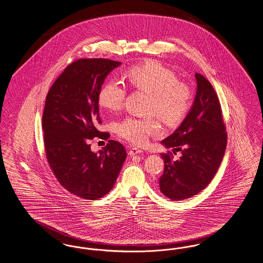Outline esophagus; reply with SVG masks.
<instances>
[{"label":"esophagus","instance_id":"obj_1","mask_svg":"<svg viewBox=\"0 0 263 263\" xmlns=\"http://www.w3.org/2000/svg\"><path fill=\"white\" fill-rule=\"evenodd\" d=\"M142 153H143V151L140 149V148H138V147H131V148L129 149V152H128L129 156H131V157H134V156L139 155V154H142Z\"/></svg>","mask_w":263,"mask_h":263}]
</instances>
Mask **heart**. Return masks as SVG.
Listing matches in <instances>:
<instances>
[{"instance_id": "b5f03b06", "label": "heart", "mask_w": 263, "mask_h": 263, "mask_svg": "<svg viewBox=\"0 0 263 263\" xmlns=\"http://www.w3.org/2000/svg\"><path fill=\"white\" fill-rule=\"evenodd\" d=\"M127 80L137 90L149 95L147 112L158 115L171 124H176L189 112L192 91L189 86L179 81L177 75L158 62H149L131 67ZM126 97V86L110 79L99 92V104L108 110L120 109ZM118 136L135 145H145L149 137L161 132V125L156 118L127 116L116 123Z\"/></svg>"}]
</instances>
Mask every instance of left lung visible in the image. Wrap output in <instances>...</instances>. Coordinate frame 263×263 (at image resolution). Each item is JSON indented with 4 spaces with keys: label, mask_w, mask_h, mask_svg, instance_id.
<instances>
[{
    "label": "left lung",
    "mask_w": 263,
    "mask_h": 263,
    "mask_svg": "<svg viewBox=\"0 0 263 263\" xmlns=\"http://www.w3.org/2000/svg\"><path fill=\"white\" fill-rule=\"evenodd\" d=\"M197 95L181 125L161 141L182 156L161 154L164 171L159 178L161 193L172 200H186L204 189L220 166L227 146V132L220 102L210 81L196 73Z\"/></svg>",
    "instance_id": "left-lung-1"
}]
</instances>
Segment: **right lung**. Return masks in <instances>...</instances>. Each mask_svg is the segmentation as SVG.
Returning <instances> with one entry per match:
<instances>
[{"mask_svg":"<svg viewBox=\"0 0 263 263\" xmlns=\"http://www.w3.org/2000/svg\"><path fill=\"white\" fill-rule=\"evenodd\" d=\"M120 62L80 59L67 65L49 90L42 127L47 160L64 189L85 200H97L112 189L126 159L119 142L109 140L103 151H91L98 130L99 92L105 77Z\"/></svg>","mask_w":263,"mask_h":263,"instance_id":"right-lung-1","label":"right lung"}]
</instances>
